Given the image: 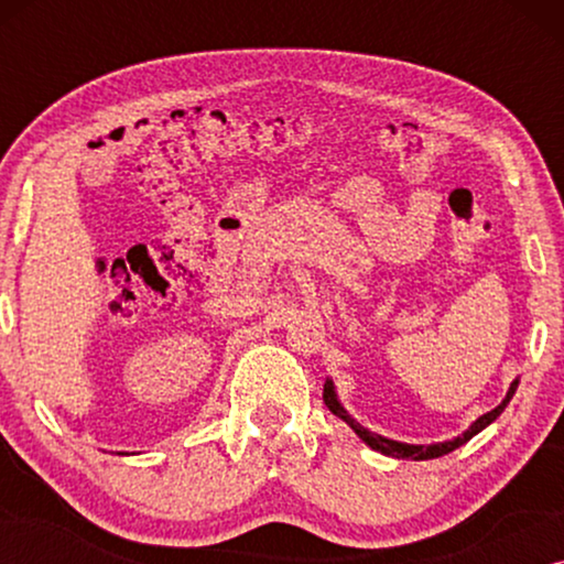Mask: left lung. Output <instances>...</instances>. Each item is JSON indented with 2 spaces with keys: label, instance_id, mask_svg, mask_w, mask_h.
Listing matches in <instances>:
<instances>
[{
  "label": "left lung",
  "instance_id": "obj_1",
  "mask_svg": "<svg viewBox=\"0 0 564 564\" xmlns=\"http://www.w3.org/2000/svg\"><path fill=\"white\" fill-rule=\"evenodd\" d=\"M516 388H519V382L511 384V390H508V395H506L503 403H500L498 408H492L490 413L480 415V419H477V421L473 423V426H469V429L465 431V434L457 436V438H452V442L431 444V446L400 444V442H392V438H384V436H380V434H372V431H367L365 426H359V423L354 421L351 415L344 411L341 403H338V400H336V392H334V384H330V380H326V384H323V403L328 405L330 413L338 415V419H344L346 423H349V426H351L354 431H357V436L361 438V442H367L369 446H372V449L388 454V457H395V459H415V462H419V459H436V457H444V454H449V452H454V449H459L462 444H467L469 438H473L475 434H480V431H482L485 426H490V423L496 421L500 413H503V408H506L508 403H511Z\"/></svg>",
  "mask_w": 564,
  "mask_h": 564
}]
</instances>
